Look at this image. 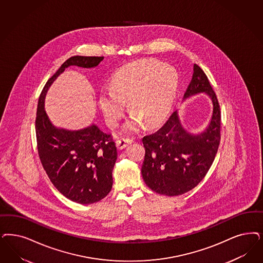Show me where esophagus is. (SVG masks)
Instances as JSON below:
<instances>
[{"label":"esophagus","mask_w":263,"mask_h":263,"mask_svg":"<svg viewBox=\"0 0 263 263\" xmlns=\"http://www.w3.org/2000/svg\"><path fill=\"white\" fill-rule=\"evenodd\" d=\"M132 140L131 139H127V138H121V139H118V141L116 142L117 144V147L118 149H123L125 148L127 145H131L132 144Z\"/></svg>","instance_id":"obj_1"}]
</instances>
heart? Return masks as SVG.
Masks as SVG:
<instances>
[{"instance_id": "obj_1", "label": "heart", "mask_w": 263, "mask_h": 263, "mask_svg": "<svg viewBox=\"0 0 263 263\" xmlns=\"http://www.w3.org/2000/svg\"><path fill=\"white\" fill-rule=\"evenodd\" d=\"M178 88L175 70L153 59L136 60L121 67L115 73L110 89L100 91L99 106L109 125L122 118L128 102L133 112L125 125L127 132H136L142 122L153 126L169 114Z\"/></svg>"}]
</instances>
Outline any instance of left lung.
I'll return each instance as SVG.
<instances>
[{"instance_id": "8db88e82", "label": "left lung", "mask_w": 263, "mask_h": 263, "mask_svg": "<svg viewBox=\"0 0 263 263\" xmlns=\"http://www.w3.org/2000/svg\"><path fill=\"white\" fill-rule=\"evenodd\" d=\"M201 92L207 93L213 102V116L203 132L189 133L176 110L159 130L142 140L145 149L142 176L145 184L158 194L177 196L191 191L214 162L220 141V109L206 73L194 64L183 99Z\"/></svg>"}]
</instances>
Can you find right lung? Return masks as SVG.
<instances>
[{"mask_svg": "<svg viewBox=\"0 0 263 263\" xmlns=\"http://www.w3.org/2000/svg\"><path fill=\"white\" fill-rule=\"evenodd\" d=\"M103 56H72L47 81L37 102V153L50 181L65 197L80 204L105 198L112 187V169L118 152L112 138L92 124L71 131L55 127L45 110L46 92L69 66L93 68Z\"/></svg>", "mask_w": 263, "mask_h": 263, "instance_id": "add662e5", "label": "right lung"}]
</instances>
